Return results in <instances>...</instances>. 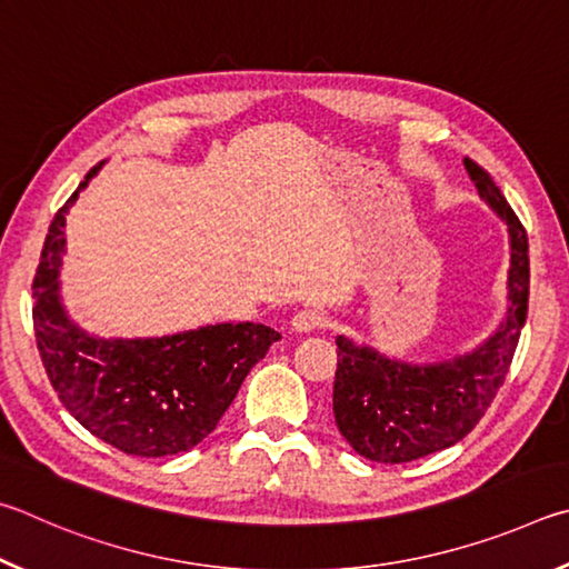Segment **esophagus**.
<instances>
[{
	"instance_id": "34e87169",
	"label": "esophagus",
	"mask_w": 569,
	"mask_h": 569,
	"mask_svg": "<svg viewBox=\"0 0 569 569\" xmlns=\"http://www.w3.org/2000/svg\"><path fill=\"white\" fill-rule=\"evenodd\" d=\"M327 325V315L320 310H302L292 317L295 332H315Z\"/></svg>"
}]
</instances>
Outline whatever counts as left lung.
<instances>
[{
  "label": "left lung",
  "instance_id": "obj_1",
  "mask_svg": "<svg viewBox=\"0 0 569 569\" xmlns=\"http://www.w3.org/2000/svg\"><path fill=\"white\" fill-rule=\"evenodd\" d=\"M477 192L510 224V310L480 350L445 365H405L337 337L335 422L357 455L402 465L447 450L470 435L505 385L530 302L527 232L492 174L465 157Z\"/></svg>",
  "mask_w": 569,
  "mask_h": 569
}]
</instances>
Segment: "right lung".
Here are the masks:
<instances>
[{
	"mask_svg": "<svg viewBox=\"0 0 569 569\" xmlns=\"http://www.w3.org/2000/svg\"><path fill=\"white\" fill-rule=\"evenodd\" d=\"M102 164L57 209L32 282L37 350L59 402L99 440L137 457L192 450L214 430L247 372L282 335L267 325H209L162 340H94L57 295L64 214Z\"/></svg>",
	"mask_w": 569,
	"mask_h": 569,
	"instance_id": "add662e5",
	"label": "right lung"
}]
</instances>
